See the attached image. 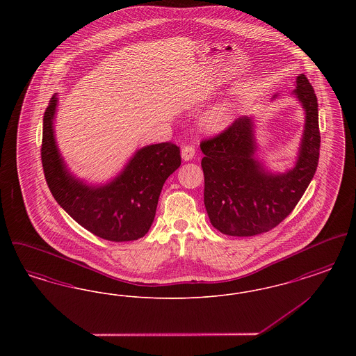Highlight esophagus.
<instances>
[{
  "label": "esophagus",
  "mask_w": 356,
  "mask_h": 356,
  "mask_svg": "<svg viewBox=\"0 0 356 356\" xmlns=\"http://www.w3.org/2000/svg\"><path fill=\"white\" fill-rule=\"evenodd\" d=\"M195 153H196L195 152V148L192 145H186L181 149V157H183L184 161H189V160H192L195 157Z\"/></svg>",
  "instance_id": "esophagus-1"
}]
</instances>
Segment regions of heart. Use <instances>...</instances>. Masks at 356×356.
Here are the masks:
<instances>
[{
	"label": "heart",
	"mask_w": 356,
	"mask_h": 356,
	"mask_svg": "<svg viewBox=\"0 0 356 356\" xmlns=\"http://www.w3.org/2000/svg\"><path fill=\"white\" fill-rule=\"evenodd\" d=\"M238 112V105L234 99H225L216 102L204 112L202 122L204 128L212 132H219L228 128L235 119Z\"/></svg>",
	"instance_id": "heart-1"
}]
</instances>
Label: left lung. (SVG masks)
Masks as SVG:
<instances>
[{
    "label": "left lung",
    "instance_id": "obj_1",
    "mask_svg": "<svg viewBox=\"0 0 356 356\" xmlns=\"http://www.w3.org/2000/svg\"><path fill=\"white\" fill-rule=\"evenodd\" d=\"M293 97L305 111V131L295 165L272 172L257 157L254 118L241 116L220 135L200 144L204 204L211 224L224 235L254 236L284 220L309 186L319 161L318 99L305 74ZM276 96V95H275Z\"/></svg>",
    "mask_w": 356,
    "mask_h": 356
}]
</instances>
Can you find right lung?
Masks as SVG:
<instances>
[{"mask_svg":"<svg viewBox=\"0 0 356 356\" xmlns=\"http://www.w3.org/2000/svg\"><path fill=\"white\" fill-rule=\"evenodd\" d=\"M54 95L44 115L41 160L56 202L73 220L109 241L145 236L152 225L163 186L181 164L180 148L172 143L136 151L118 176L105 184H88L69 170L57 147Z\"/></svg>","mask_w":356,"mask_h":356,"instance_id":"obj_1","label":"right lung"}]
</instances>
